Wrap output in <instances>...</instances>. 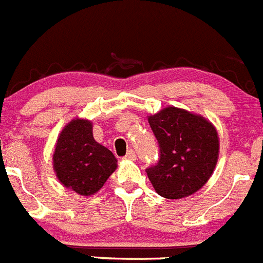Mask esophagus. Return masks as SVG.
I'll use <instances>...</instances> for the list:
<instances>
[{
  "label": "esophagus",
  "mask_w": 263,
  "mask_h": 263,
  "mask_svg": "<svg viewBox=\"0 0 263 263\" xmlns=\"http://www.w3.org/2000/svg\"><path fill=\"white\" fill-rule=\"evenodd\" d=\"M124 159H128V161H135V159H136V153H135V151L129 149V151L127 152V154H126V157H124Z\"/></svg>",
  "instance_id": "esophagus-1"
}]
</instances>
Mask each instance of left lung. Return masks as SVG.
Here are the masks:
<instances>
[{
	"instance_id": "left-lung-1",
	"label": "left lung",
	"mask_w": 263,
	"mask_h": 263,
	"mask_svg": "<svg viewBox=\"0 0 263 263\" xmlns=\"http://www.w3.org/2000/svg\"><path fill=\"white\" fill-rule=\"evenodd\" d=\"M159 144V159L146 168L152 185L162 197L179 200L197 192L214 173L219 137L214 124L202 115L167 106L149 115Z\"/></svg>"
}]
</instances>
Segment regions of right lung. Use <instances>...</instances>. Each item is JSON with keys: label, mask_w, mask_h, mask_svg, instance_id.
<instances>
[{"label": "right lung", "mask_w": 263, "mask_h": 263, "mask_svg": "<svg viewBox=\"0 0 263 263\" xmlns=\"http://www.w3.org/2000/svg\"><path fill=\"white\" fill-rule=\"evenodd\" d=\"M117 167L114 154L93 139L90 120L75 118L58 135L53 168L67 190L80 196L95 195Z\"/></svg>", "instance_id": "1"}]
</instances>
